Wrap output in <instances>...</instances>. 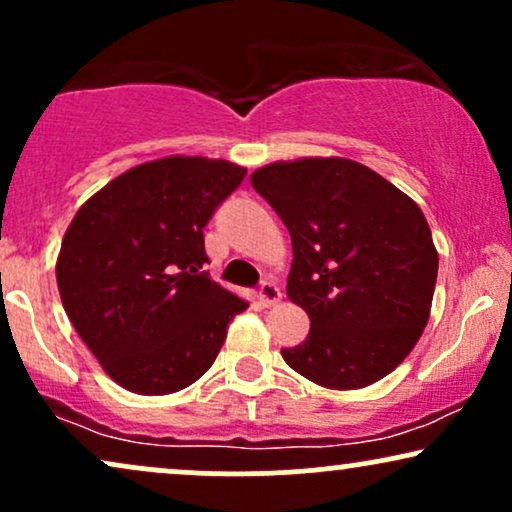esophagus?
<instances>
[{"mask_svg": "<svg viewBox=\"0 0 512 512\" xmlns=\"http://www.w3.org/2000/svg\"><path fill=\"white\" fill-rule=\"evenodd\" d=\"M278 300H281V288L276 286L274 281H262L260 286V302L264 304V307H271V304H276Z\"/></svg>", "mask_w": 512, "mask_h": 512, "instance_id": "esophagus-1", "label": "esophagus"}]
</instances>
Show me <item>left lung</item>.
Here are the masks:
<instances>
[{"label": "left lung", "mask_w": 512, "mask_h": 512, "mask_svg": "<svg viewBox=\"0 0 512 512\" xmlns=\"http://www.w3.org/2000/svg\"><path fill=\"white\" fill-rule=\"evenodd\" d=\"M252 189L286 224V293L309 335L286 364L331 390L392 373L430 316L439 257L425 215L397 186L345 158H304L252 172Z\"/></svg>", "instance_id": "left-lung-1"}]
</instances>
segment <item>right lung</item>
Segmentation results:
<instances>
[{"label": "right lung", "instance_id": "right-lung-1", "mask_svg": "<svg viewBox=\"0 0 512 512\" xmlns=\"http://www.w3.org/2000/svg\"><path fill=\"white\" fill-rule=\"evenodd\" d=\"M245 174L226 160H153L103 186L70 222L56 262L63 309L125 390L153 397L196 383L248 309L203 271V229Z\"/></svg>", "mask_w": 512, "mask_h": 512}]
</instances>
